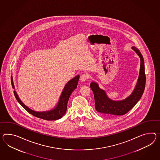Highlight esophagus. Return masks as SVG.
Here are the masks:
<instances>
[{
	"label": "esophagus",
	"instance_id": "1",
	"mask_svg": "<svg viewBox=\"0 0 160 160\" xmlns=\"http://www.w3.org/2000/svg\"><path fill=\"white\" fill-rule=\"evenodd\" d=\"M88 78V74H86V73H83L80 76V80L82 82H85L86 80H87Z\"/></svg>",
	"mask_w": 160,
	"mask_h": 160
}]
</instances>
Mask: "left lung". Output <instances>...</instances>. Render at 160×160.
I'll return each mask as SVG.
<instances>
[{"label": "left lung", "mask_w": 160, "mask_h": 160, "mask_svg": "<svg viewBox=\"0 0 160 160\" xmlns=\"http://www.w3.org/2000/svg\"><path fill=\"white\" fill-rule=\"evenodd\" d=\"M132 48L140 57V68L137 86L129 97L120 101H114L107 97L105 92L99 88L96 82H92L90 84V87L94 93L95 109L102 114L108 116H122L135 106L143 94L146 84L144 60L138 49L135 47Z\"/></svg>", "instance_id": "left-lung-1"}]
</instances>
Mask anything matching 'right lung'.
<instances>
[{
	"mask_svg": "<svg viewBox=\"0 0 160 160\" xmlns=\"http://www.w3.org/2000/svg\"><path fill=\"white\" fill-rule=\"evenodd\" d=\"M79 77L80 76L78 75L77 76L72 79L66 84V86L64 87V89L63 90L61 96L59 99V101L57 107L54 110H52L48 112H37L32 110L31 109L28 108L27 106L25 105L21 101L20 98L18 97L15 91H14V94L17 101L20 103V105L22 106L28 113L31 114L35 117L42 118L43 120H58L59 118H62L66 113L68 102L69 101L70 95L72 93V92L77 88ZM11 80H12V87L14 88L12 78H11Z\"/></svg>",
	"mask_w": 160,
	"mask_h": 160,
	"instance_id": "right-lung-1",
	"label": "right lung"
}]
</instances>
